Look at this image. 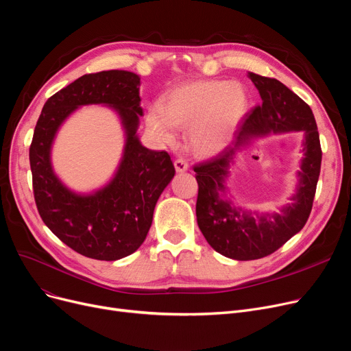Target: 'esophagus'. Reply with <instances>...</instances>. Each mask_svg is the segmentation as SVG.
Masks as SVG:
<instances>
[{
  "label": "esophagus",
  "mask_w": 351,
  "mask_h": 351,
  "mask_svg": "<svg viewBox=\"0 0 351 351\" xmlns=\"http://www.w3.org/2000/svg\"><path fill=\"white\" fill-rule=\"evenodd\" d=\"M175 169L178 171V172H185V171H188V168H189V165H188V162L183 159V158H178V159H175Z\"/></svg>",
  "instance_id": "1"
}]
</instances>
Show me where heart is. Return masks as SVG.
Segmentation results:
<instances>
[{
  "label": "heart",
  "instance_id": "obj_1",
  "mask_svg": "<svg viewBox=\"0 0 351 351\" xmlns=\"http://www.w3.org/2000/svg\"><path fill=\"white\" fill-rule=\"evenodd\" d=\"M247 105L241 84L195 81L171 90L162 109L149 110L146 122L151 134L165 143L175 139L172 128H189L193 149L200 155H213L230 142L246 115Z\"/></svg>",
  "mask_w": 351,
  "mask_h": 351
}]
</instances>
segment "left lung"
Here are the masks:
<instances>
[{
	"label": "left lung",
	"mask_w": 351,
	"mask_h": 351,
	"mask_svg": "<svg viewBox=\"0 0 351 351\" xmlns=\"http://www.w3.org/2000/svg\"><path fill=\"white\" fill-rule=\"evenodd\" d=\"M247 75L259 90L262 104L246 115L233 146L193 166L197 180L199 229L217 253L236 261L262 259L303 229L313 208L322 166L320 138L310 106L276 78L254 72H247ZM285 130H304L306 135L301 185L293 198L295 204L282 215L261 219L236 211L218 196L224 189L223 182L235 151L252 136Z\"/></svg>",
	"instance_id": "1"
}]
</instances>
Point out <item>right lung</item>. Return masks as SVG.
<instances>
[{
	"label": "right lung",
	"mask_w": 351,
	"mask_h": 351,
	"mask_svg": "<svg viewBox=\"0 0 351 351\" xmlns=\"http://www.w3.org/2000/svg\"><path fill=\"white\" fill-rule=\"evenodd\" d=\"M141 78L128 71H101L73 81L45 102L29 146L36 209L61 242L97 261H118L134 253L152 225L156 202L175 175L166 151H151L136 138L143 114ZM114 106L127 129L125 155L114 180L90 197L69 193L51 172L50 143L62 121L80 104Z\"/></svg>",
	"instance_id": "obj_1"
}]
</instances>
